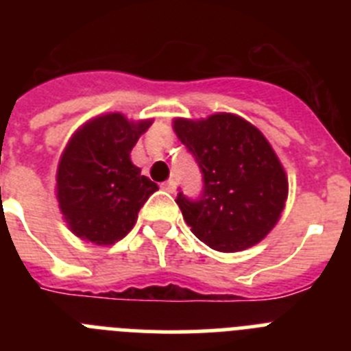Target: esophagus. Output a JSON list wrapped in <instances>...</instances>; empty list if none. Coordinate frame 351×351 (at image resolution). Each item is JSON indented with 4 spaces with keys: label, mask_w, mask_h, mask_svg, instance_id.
<instances>
[{
    "label": "esophagus",
    "mask_w": 351,
    "mask_h": 351,
    "mask_svg": "<svg viewBox=\"0 0 351 351\" xmlns=\"http://www.w3.org/2000/svg\"><path fill=\"white\" fill-rule=\"evenodd\" d=\"M161 188L165 191H169V193H173V191H176V181H173V179H169V181H165L161 184Z\"/></svg>",
    "instance_id": "esophagus-1"
}]
</instances>
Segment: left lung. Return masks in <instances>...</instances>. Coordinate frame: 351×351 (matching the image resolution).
<instances>
[{"instance_id":"8db88e82","label":"left lung","mask_w":351,"mask_h":351,"mask_svg":"<svg viewBox=\"0 0 351 351\" xmlns=\"http://www.w3.org/2000/svg\"><path fill=\"white\" fill-rule=\"evenodd\" d=\"M173 132L195 156L204 179L198 200L178 195L191 232L223 253L255 246L280 219L288 179L274 149L256 126L235 114L173 119Z\"/></svg>"}]
</instances>
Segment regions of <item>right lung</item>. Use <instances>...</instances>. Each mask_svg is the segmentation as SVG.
<instances>
[{
    "mask_svg": "<svg viewBox=\"0 0 351 351\" xmlns=\"http://www.w3.org/2000/svg\"><path fill=\"white\" fill-rule=\"evenodd\" d=\"M153 119L128 121L123 114L98 116L68 141L56 173V195L64 221L77 237L110 246L125 237L156 182L130 160Z\"/></svg>",
    "mask_w": 351,
    "mask_h": 351,
    "instance_id": "obj_1",
    "label": "right lung"
}]
</instances>
